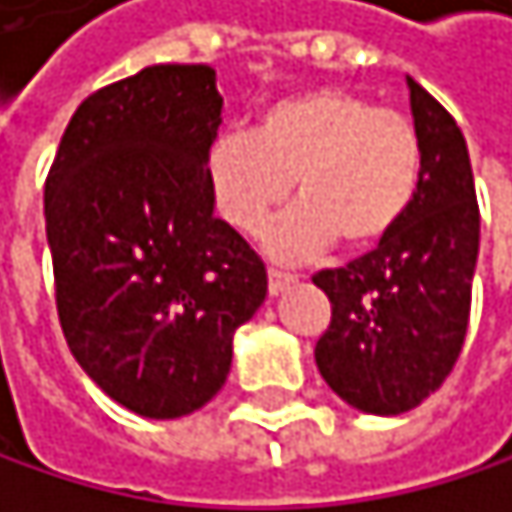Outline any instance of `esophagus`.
I'll use <instances>...</instances> for the list:
<instances>
[{
    "label": "esophagus",
    "mask_w": 512,
    "mask_h": 512,
    "mask_svg": "<svg viewBox=\"0 0 512 512\" xmlns=\"http://www.w3.org/2000/svg\"><path fill=\"white\" fill-rule=\"evenodd\" d=\"M293 284H296V274H290V271H280V268H268V293H271V296L287 293Z\"/></svg>",
    "instance_id": "1"
}]
</instances>
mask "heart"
I'll use <instances>...</instances> for the list:
<instances>
[{"mask_svg":"<svg viewBox=\"0 0 512 512\" xmlns=\"http://www.w3.org/2000/svg\"><path fill=\"white\" fill-rule=\"evenodd\" d=\"M421 137L412 118L345 88H308L268 103L256 131H225L207 152L216 213L256 235L287 201L265 247L284 262L314 259L342 238L363 250L406 219L421 183Z\"/></svg>","mask_w":512,"mask_h":512,"instance_id":"1","label":"heart"}]
</instances>
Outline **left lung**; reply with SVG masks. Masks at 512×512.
I'll use <instances>...</instances> for the list:
<instances>
[{
  "label": "left lung",
  "instance_id": "obj_1",
  "mask_svg": "<svg viewBox=\"0 0 512 512\" xmlns=\"http://www.w3.org/2000/svg\"><path fill=\"white\" fill-rule=\"evenodd\" d=\"M409 82L421 183L406 219L345 268L314 274L332 320L314 348L326 385L369 415H400L452 372L470 320L479 204L461 127Z\"/></svg>",
  "mask_w": 512,
  "mask_h": 512
}]
</instances>
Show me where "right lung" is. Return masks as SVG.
I'll list each match as a JSON object with an SVG mask.
<instances>
[{"mask_svg":"<svg viewBox=\"0 0 512 512\" xmlns=\"http://www.w3.org/2000/svg\"><path fill=\"white\" fill-rule=\"evenodd\" d=\"M216 72L158 63L94 91L45 183L57 314L79 366L124 409L180 418L216 397L262 259L213 216Z\"/></svg>","mask_w":512,"mask_h":512,"instance_id":"1","label":"right lung"}]
</instances>
